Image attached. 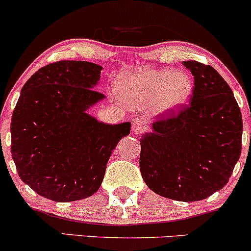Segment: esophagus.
<instances>
[{"label": "esophagus", "mask_w": 251, "mask_h": 251, "mask_svg": "<svg viewBox=\"0 0 251 251\" xmlns=\"http://www.w3.org/2000/svg\"><path fill=\"white\" fill-rule=\"evenodd\" d=\"M132 129H133L135 134L143 133V132L146 129L144 120L140 119V118H133V119H132Z\"/></svg>", "instance_id": "esophagus-1"}]
</instances>
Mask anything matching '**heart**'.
<instances>
[{
    "mask_svg": "<svg viewBox=\"0 0 251 251\" xmlns=\"http://www.w3.org/2000/svg\"><path fill=\"white\" fill-rule=\"evenodd\" d=\"M120 87L128 94L154 102L158 111H171L188 101L192 81L188 74L169 70L144 71L124 77Z\"/></svg>",
    "mask_w": 251,
    "mask_h": 251,
    "instance_id": "1",
    "label": "heart"
}]
</instances>
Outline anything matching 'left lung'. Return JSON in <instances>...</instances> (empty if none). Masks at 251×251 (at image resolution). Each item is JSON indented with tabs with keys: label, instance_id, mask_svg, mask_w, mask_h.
<instances>
[{
	"label": "left lung",
	"instance_id": "left-lung-1",
	"mask_svg": "<svg viewBox=\"0 0 251 251\" xmlns=\"http://www.w3.org/2000/svg\"><path fill=\"white\" fill-rule=\"evenodd\" d=\"M189 103L164 111L140 139V174L155 194L179 201L208 198L226 185L242 150L241 109L210 65L190 60Z\"/></svg>",
	"mask_w": 251,
	"mask_h": 251
}]
</instances>
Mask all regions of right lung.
<instances>
[{
  "mask_svg": "<svg viewBox=\"0 0 251 251\" xmlns=\"http://www.w3.org/2000/svg\"><path fill=\"white\" fill-rule=\"evenodd\" d=\"M101 66L62 60L45 66L22 87L11 118L10 151L20 178L55 201L94 195L118 142L131 124L108 125L86 109L101 100L93 89Z\"/></svg>",
  "mask_w": 251,
  "mask_h": 251,
  "instance_id": "obj_1",
  "label": "right lung"
}]
</instances>
